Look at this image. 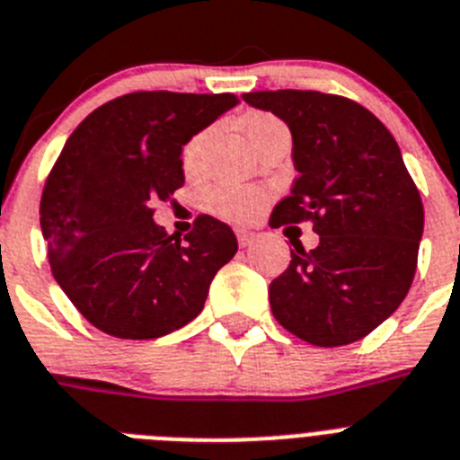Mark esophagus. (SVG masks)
Segmentation results:
<instances>
[{"label":"esophagus","mask_w":460,"mask_h":460,"mask_svg":"<svg viewBox=\"0 0 460 460\" xmlns=\"http://www.w3.org/2000/svg\"><path fill=\"white\" fill-rule=\"evenodd\" d=\"M235 238H238V245L247 247V245H252L254 234H252V231H247V229H235Z\"/></svg>","instance_id":"1"}]
</instances>
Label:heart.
I'll use <instances>...</instances> for the list:
<instances>
[{"instance_id":"obj_1","label":"heart","mask_w":460,"mask_h":460,"mask_svg":"<svg viewBox=\"0 0 460 460\" xmlns=\"http://www.w3.org/2000/svg\"><path fill=\"white\" fill-rule=\"evenodd\" d=\"M241 129L245 138L252 146L270 136L273 131L285 129L275 115L263 113V111H250L241 118ZM210 129H201L191 136L182 146V166L187 173H199L203 166V155H206ZM269 201V191L259 185H234V182H215L203 194V206L217 217L231 219V222H250L261 213V208Z\"/></svg>"}]
</instances>
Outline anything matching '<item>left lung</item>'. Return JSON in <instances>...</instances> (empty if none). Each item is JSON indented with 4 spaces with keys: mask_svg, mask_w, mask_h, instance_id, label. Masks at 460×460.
Returning a JSON list of instances; mask_svg holds the SVG:
<instances>
[{
    "mask_svg": "<svg viewBox=\"0 0 460 460\" xmlns=\"http://www.w3.org/2000/svg\"><path fill=\"white\" fill-rule=\"evenodd\" d=\"M285 119L298 178L270 226L313 222L319 245L294 243L269 287L279 324L317 347L357 342L396 313L417 270L423 203L401 147L368 109L338 94L275 90L243 94Z\"/></svg>",
    "mask_w": 460,
    "mask_h": 460,
    "instance_id": "8db88e82",
    "label": "left lung"
}]
</instances>
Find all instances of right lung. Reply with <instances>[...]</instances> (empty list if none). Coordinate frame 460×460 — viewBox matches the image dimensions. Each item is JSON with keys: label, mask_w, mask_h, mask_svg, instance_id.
<instances>
[{"label": "right lung", "mask_w": 460, "mask_h": 460, "mask_svg": "<svg viewBox=\"0 0 460 460\" xmlns=\"http://www.w3.org/2000/svg\"><path fill=\"white\" fill-rule=\"evenodd\" d=\"M235 103L229 92H131L64 143L43 187V241L58 285L103 333L150 341L181 329L238 252L231 226L210 215L185 241L153 219L155 203L185 185L182 146Z\"/></svg>", "instance_id": "obj_1"}]
</instances>
